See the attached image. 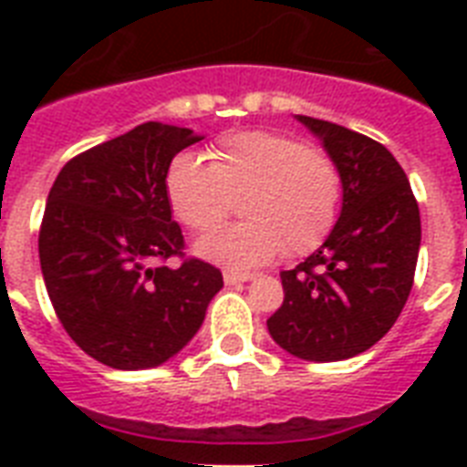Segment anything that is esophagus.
<instances>
[{
    "mask_svg": "<svg viewBox=\"0 0 467 467\" xmlns=\"http://www.w3.org/2000/svg\"><path fill=\"white\" fill-rule=\"evenodd\" d=\"M223 278H225L227 285H234V284H244V281H252V278H254V274H247V271L225 269V271H223Z\"/></svg>",
    "mask_w": 467,
    "mask_h": 467,
    "instance_id": "esophagus-1",
    "label": "esophagus"
}]
</instances>
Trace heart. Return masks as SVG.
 Instances as JSON below:
<instances>
[{"label":"heart","instance_id":"1","mask_svg":"<svg viewBox=\"0 0 467 467\" xmlns=\"http://www.w3.org/2000/svg\"><path fill=\"white\" fill-rule=\"evenodd\" d=\"M164 186L176 218L198 234L223 225L240 201L244 223L196 247L234 269L315 252L337 225L344 196V176L329 152L274 130L227 135L208 150V164L179 155Z\"/></svg>","mask_w":467,"mask_h":467}]
</instances>
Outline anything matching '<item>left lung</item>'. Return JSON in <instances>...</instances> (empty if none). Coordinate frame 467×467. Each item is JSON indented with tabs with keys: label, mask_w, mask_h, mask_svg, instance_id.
I'll return each instance as SVG.
<instances>
[{
	"label": "left lung",
	"mask_w": 467,
	"mask_h": 467,
	"mask_svg": "<svg viewBox=\"0 0 467 467\" xmlns=\"http://www.w3.org/2000/svg\"><path fill=\"white\" fill-rule=\"evenodd\" d=\"M344 176L337 225L296 269L269 319L278 347L306 361H344L388 334L405 307L420 256V205L390 150L329 120L298 116Z\"/></svg>",
	"instance_id": "8db88e82"
}]
</instances>
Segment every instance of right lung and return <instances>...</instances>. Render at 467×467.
Returning a JSON list of instances; mask_svg holds the SVG:
<instances>
[{
	"label": "right lung",
	"instance_id": "add662e5",
	"mask_svg": "<svg viewBox=\"0 0 467 467\" xmlns=\"http://www.w3.org/2000/svg\"><path fill=\"white\" fill-rule=\"evenodd\" d=\"M201 138L142 123L60 169L38 256L55 315L84 354L120 370L155 368L198 332L223 288L213 264L183 254L167 198L169 164ZM176 255L179 267H167Z\"/></svg>",
	"mask_w": 467,
	"mask_h": 467
}]
</instances>
